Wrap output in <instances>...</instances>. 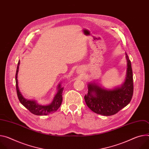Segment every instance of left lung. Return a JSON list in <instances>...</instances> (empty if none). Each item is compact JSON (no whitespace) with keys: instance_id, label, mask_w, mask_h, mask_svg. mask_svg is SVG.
<instances>
[{"instance_id":"obj_1","label":"left lung","mask_w":149,"mask_h":149,"mask_svg":"<svg viewBox=\"0 0 149 149\" xmlns=\"http://www.w3.org/2000/svg\"><path fill=\"white\" fill-rule=\"evenodd\" d=\"M126 58L127 76L125 82L120 87L107 90L95 83L88 84V93L84 99L93 112L104 116L113 115L130 102L133 95V76L131 61L127 53Z\"/></svg>"}]
</instances>
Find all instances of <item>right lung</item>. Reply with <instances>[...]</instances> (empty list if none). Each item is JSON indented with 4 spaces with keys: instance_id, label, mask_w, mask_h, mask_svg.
<instances>
[{
    "instance_id": "obj_1",
    "label": "right lung",
    "mask_w": 149,
    "mask_h": 149,
    "mask_svg": "<svg viewBox=\"0 0 149 149\" xmlns=\"http://www.w3.org/2000/svg\"><path fill=\"white\" fill-rule=\"evenodd\" d=\"M20 61H18L17 68L15 75V81H16V88L17 92V96L18 99L21 103L30 112L36 115H47L50 113L56 112L59 107L61 106L62 102V92L63 90V87H62L61 83L58 85L57 93L54 97L52 102L48 105H42L37 103L36 100H28L25 99L19 91L18 84V72L19 70Z\"/></svg>"
}]
</instances>
